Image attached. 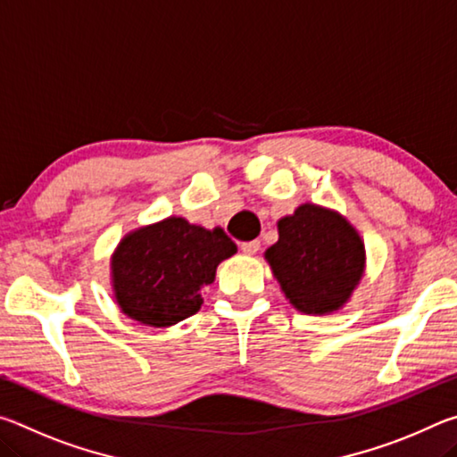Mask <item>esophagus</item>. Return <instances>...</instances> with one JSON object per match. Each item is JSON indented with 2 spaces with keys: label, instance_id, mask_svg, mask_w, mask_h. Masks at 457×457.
<instances>
[{
  "label": "esophagus",
  "instance_id": "34e87169",
  "mask_svg": "<svg viewBox=\"0 0 457 457\" xmlns=\"http://www.w3.org/2000/svg\"><path fill=\"white\" fill-rule=\"evenodd\" d=\"M242 252L245 253V256H253V253H258L260 250V242L258 239H252V242H242Z\"/></svg>",
  "mask_w": 457,
  "mask_h": 457
}]
</instances>
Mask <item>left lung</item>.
Returning <instances> with one entry per match:
<instances>
[{"mask_svg":"<svg viewBox=\"0 0 457 457\" xmlns=\"http://www.w3.org/2000/svg\"><path fill=\"white\" fill-rule=\"evenodd\" d=\"M266 260L296 311L328 314L343 308L365 272V244L343 215L303 204L278 221Z\"/></svg>","mask_w":457,"mask_h":457,"instance_id":"obj_1","label":"left lung"}]
</instances>
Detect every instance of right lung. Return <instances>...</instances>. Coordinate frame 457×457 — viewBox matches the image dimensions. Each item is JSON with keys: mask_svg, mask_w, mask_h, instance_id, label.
Wrapping results in <instances>:
<instances>
[{"mask_svg": "<svg viewBox=\"0 0 457 457\" xmlns=\"http://www.w3.org/2000/svg\"><path fill=\"white\" fill-rule=\"evenodd\" d=\"M237 252L221 228L167 218L120 239L112 253V290L120 311L146 327H171L195 314L201 288L220 262Z\"/></svg>", "mask_w": 457, "mask_h": 457, "instance_id": "right-lung-1", "label": "right lung"}]
</instances>
